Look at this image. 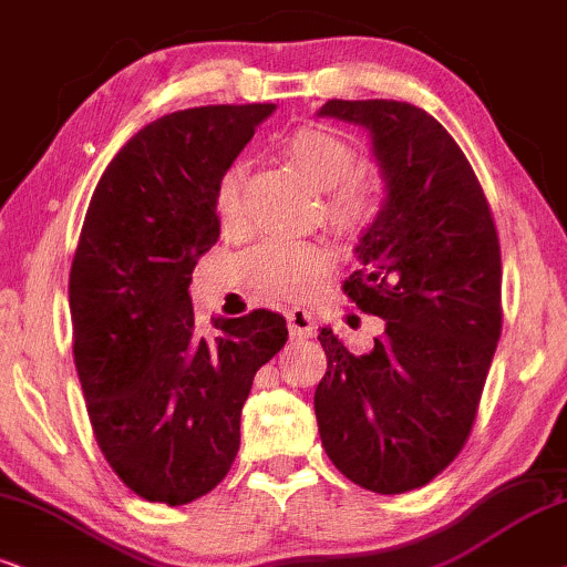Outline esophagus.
I'll return each mask as SVG.
<instances>
[{
  "mask_svg": "<svg viewBox=\"0 0 567 567\" xmlns=\"http://www.w3.org/2000/svg\"><path fill=\"white\" fill-rule=\"evenodd\" d=\"M288 329L292 337H298V340H303V337H311L317 332V327H313V319L308 317L306 311H290L288 313Z\"/></svg>",
  "mask_w": 567,
  "mask_h": 567,
  "instance_id": "obj_1",
  "label": "esophagus"
}]
</instances>
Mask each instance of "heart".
<instances>
[{
  "instance_id": "1",
  "label": "heart",
  "mask_w": 567,
  "mask_h": 567,
  "mask_svg": "<svg viewBox=\"0 0 567 567\" xmlns=\"http://www.w3.org/2000/svg\"><path fill=\"white\" fill-rule=\"evenodd\" d=\"M285 152L308 181L327 188V217L337 230H367L384 209L386 185L374 169H355L353 143L321 125H303L285 141ZM214 209L227 230L243 225V164H233L219 177ZM334 264L332 248L319 240L275 238L248 256V271L264 296L300 300L319 288Z\"/></svg>"
}]
</instances>
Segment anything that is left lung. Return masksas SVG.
Masks as SVG:
<instances>
[{
  "label": "left lung",
  "mask_w": 567,
  "mask_h": 567,
  "mask_svg": "<svg viewBox=\"0 0 567 567\" xmlns=\"http://www.w3.org/2000/svg\"><path fill=\"white\" fill-rule=\"evenodd\" d=\"M319 117L367 127L386 185L342 285L384 334L355 355L321 329L313 395L321 444L377 494L419 489L455 461L503 332V261L492 209L461 146L408 102L329 99Z\"/></svg>",
  "instance_id": "obj_1"
}]
</instances>
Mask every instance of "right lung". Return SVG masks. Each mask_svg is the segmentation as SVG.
Returning <instances> with one entry per match:
<instances>
[{
    "label": "right lung",
    "instance_id": "obj_1",
    "mask_svg": "<svg viewBox=\"0 0 567 567\" xmlns=\"http://www.w3.org/2000/svg\"><path fill=\"white\" fill-rule=\"evenodd\" d=\"M275 104L164 114L93 190L70 269L73 355L99 447L127 489L188 505L227 476L256 371L288 327L259 308L196 332L190 279L219 238L214 193Z\"/></svg>",
    "mask_w": 567,
    "mask_h": 567
}]
</instances>
